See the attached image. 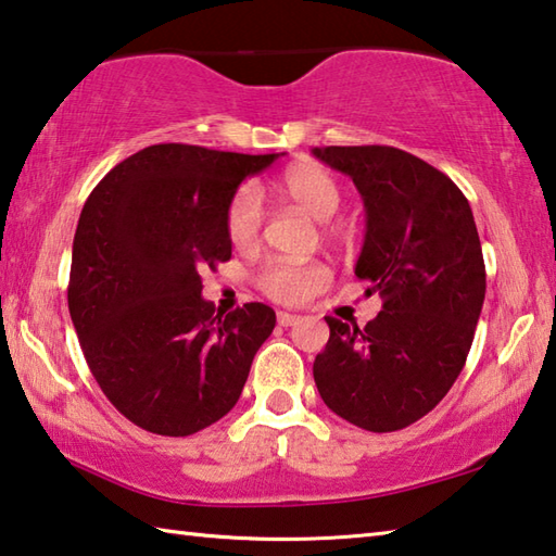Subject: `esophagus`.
Listing matches in <instances>:
<instances>
[{"mask_svg":"<svg viewBox=\"0 0 556 556\" xmlns=\"http://www.w3.org/2000/svg\"><path fill=\"white\" fill-rule=\"evenodd\" d=\"M300 323L298 315H290V313H278V325L280 327H293Z\"/></svg>","mask_w":556,"mask_h":556,"instance_id":"esophagus-1","label":"esophagus"}]
</instances>
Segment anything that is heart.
Masks as SVG:
<instances>
[{"label":"heart","instance_id":"heart-1","mask_svg":"<svg viewBox=\"0 0 556 556\" xmlns=\"http://www.w3.org/2000/svg\"><path fill=\"white\" fill-rule=\"evenodd\" d=\"M278 192L307 217L317 222L332 219L342 204V188L332 173L317 163L290 168L278 182ZM224 229L237 249L256 243L261 231V200L253 188H241L229 200ZM329 283V270L323 263H273L258 276V288L276 303H303Z\"/></svg>","mask_w":556,"mask_h":556}]
</instances>
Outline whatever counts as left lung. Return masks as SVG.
I'll list each match as a JSON object with an SVG mask.
<instances>
[{
	"label": "left lung",
	"mask_w": 556,
	"mask_h": 556,
	"mask_svg": "<svg viewBox=\"0 0 556 556\" xmlns=\"http://www.w3.org/2000/svg\"><path fill=\"white\" fill-rule=\"evenodd\" d=\"M362 192L366 237L356 278L383 309L364 329L325 317L313 374L329 410L368 432H395L450 393L485 298L483 251L464 192L393 146L313 149Z\"/></svg>",
	"instance_id": "8db88e82"
}]
</instances>
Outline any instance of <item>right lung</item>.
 <instances>
[{"label":"right lung","instance_id":"obj_1","mask_svg":"<svg viewBox=\"0 0 556 556\" xmlns=\"http://www.w3.org/2000/svg\"><path fill=\"white\" fill-rule=\"evenodd\" d=\"M278 155L155 143L85 202L67 307L94 381L146 432L188 437L222 420L276 327L263 303L214 313L200 273L231 258L229 200Z\"/></svg>","mask_w":556,"mask_h":556}]
</instances>
